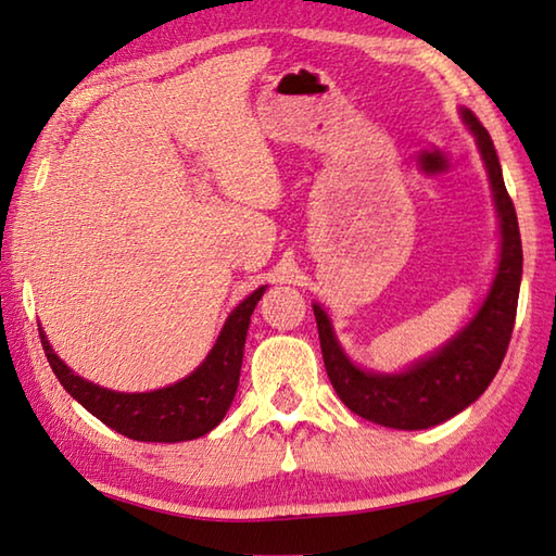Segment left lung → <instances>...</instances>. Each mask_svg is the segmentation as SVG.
Masks as SVG:
<instances>
[{
	"mask_svg": "<svg viewBox=\"0 0 556 556\" xmlns=\"http://www.w3.org/2000/svg\"><path fill=\"white\" fill-rule=\"evenodd\" d=\"M462 116L479 143L481 159L489 170L495 212L501 219V261L493 286L476 317L440 352L413 364L403 374H374L354 366L339 346L332 323L319 305H313L319 346L329 381L349 410L364 420L393 427V430H427L459 415L491 386L508 352L518 313L522 278V241L518 214L503 182L498 153L489 131L473 112Z\"/></svg>",
	"mask_w": 556,
	"mask_h": 556,
	"instance_id": "8db88e82",
	"label": "left lung"
}]
</instances>
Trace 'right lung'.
I'll return each instance as SVG.
<instances>
[{
  "mask_svg": "<svg viewBox=\"0 0 556 556\" xmlns=\"http://www.w3.org/2000/svg\"><path fill=\"white\" fill-rule=\"evenodd\" d=\"M263 290L266 286L253 290L237 309H231L212 352L188 378L151 393H116L85 381L58 358L41 327L38 334L58 381L97 420L129 440L188 442L212 432L229 410L239 386L249 323Z\"/></svg>",
  "mask_w": 556,
  "mask_h": 556,
  "instance_id": "right-lung-1",
  "label": "right lung"
}]
</instances>
